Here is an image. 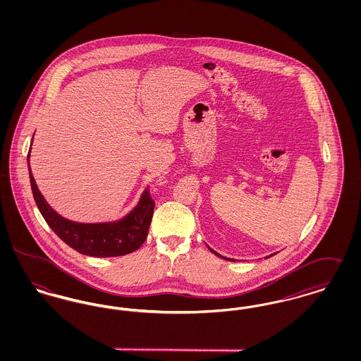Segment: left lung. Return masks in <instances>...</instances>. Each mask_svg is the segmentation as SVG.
<instances>
[{
	"instance_id": "obj_1",
	"label": "left lung",
	"mask_w": 361,
	"mask_h": 361,
	"mask_svg": "<svg viewBox=\"0 0 361 361\" xmlns=\"http://www.w3.org/2000/svg\"><path fill=\"white\" fill-rule=\"evenodd\" d=\"M209 250H211V252H212V253H215V255H216V256H218V257H222V256H221V255H218V253H216V252H214V250H212V249H209ZM274 255H275V253H274ZM274 255H271V256H268V257H272V256H274ZM224 259H230V261H231V259H233V258H224Z\"/></svg>"
}]
</instances>
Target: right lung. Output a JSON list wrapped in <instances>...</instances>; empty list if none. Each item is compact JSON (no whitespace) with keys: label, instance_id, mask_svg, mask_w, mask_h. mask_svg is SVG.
Here are the masks:
<instances>
[{"label":"right lung","instance_id":"1","mask_svg":"<svg viewBox=\"0 0 361 361\" xmlns=\"http://www.w3.org/2000/svg\"><path fill=\"white\" fill-rule=\"evenodd\" d=\"M27 161L30 162V154ZM28 171L35 203L44 221L61 240L78 253L92 257H118L135 252L147 238L155 204L149 188L142 193L137 206L119 222L77 224L62 218L46 203L30 165Z\"/></svg>","mask_w":361,"mask_h":361}]
</instances>
